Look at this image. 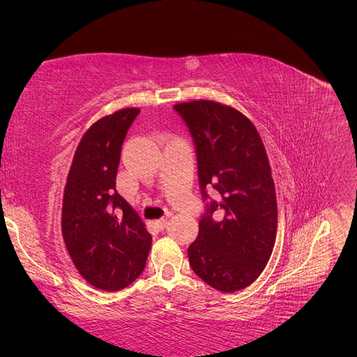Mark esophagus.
<instances>
[{
    "mask_svg": "<svg viewBox=\"0 0 357 357\" xmlns=\"http://www.w3.org/2000/svg\"><path fill=\"white\" fill-rule=\"evenodd\" d=\"M167 225H168V220H167V219H159V220L155 222V226H156V228H158L159 231H164V229L167 228Z\"/></svg>",
    "mask_w": 357,
    "mask_h": 357,
    "instance_id": "1",
    "label": "esophagus"
}]
</instances>
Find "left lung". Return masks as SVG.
<instances>
[{"label": "left lung", "mask_w": 357, "mask_h": 357, "mask_svg": "<svg viewBox=\"0 0 357 357\" xmlns=\"http://www.w3.org/2000/svg\"><path fill=\"white\" fill-rule=\"evenodd\" d=\"M197 150L205 211L188 248L195 274L225 294L250 286L271 257L277 198L261 135L232 107L214 101L176 104ZM218 192L211 200L206 192Z\"/></svg>", "instance_id": "left-lung-1"}]
</instances>
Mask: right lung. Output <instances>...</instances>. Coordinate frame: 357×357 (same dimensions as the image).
<instances>
[{
    "instance_id": "obj_1",
    "label": "right lung",
    "mask_w": 357,
    "mask_h": 357,
    "mask_svg": "<svg viewBox=\"0 0 357 357\" xmlns=\"http://www.w3.org/2000/svg\"><path fill=\"white\" fill-rule=\"evenodd\" d=\"M139 109L95 122L79 143L62 202V235L73 264L96 289L116 291L139 277L152 235L116 190L122 144Z\"/></svg>"
}]
</instances>
